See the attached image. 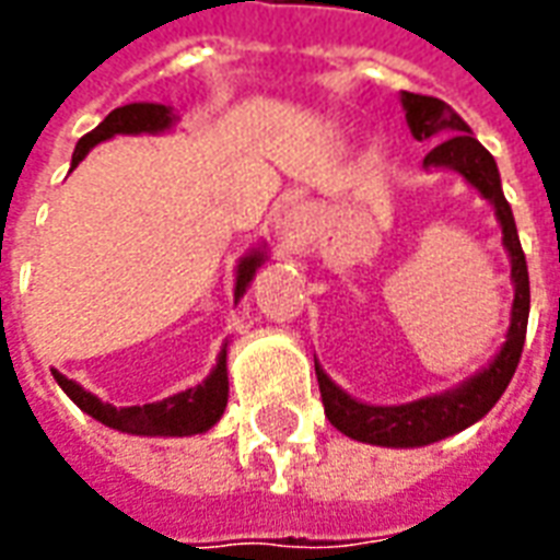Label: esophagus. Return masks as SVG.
Here are the masks:
<instances>
[{"label": "esophagus", "mask_w": 560, "mask_h": 560, "mask_svg": "<svg viewBox=\"0 0 560 560\" xmlns=\"http://www.w3.org/2000/svg\"><path fill=\"white\" fill-rule=\"evenodd\" d=\"M305 207H291L288 212H284V219H281V228H284V236H300V228H303V221H305Z\"/></svg>", "instance_id": "esophagus-1"}]
</instances>
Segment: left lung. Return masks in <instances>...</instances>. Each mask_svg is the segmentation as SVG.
<instances>
[{
  "instance_id": "obj_1",
  "label": "left lung",
  "mask_w": 560,
  "mask_h": 560,
  "mask_svg": "<svg viewBox=\"0 0 560 560\" xmlns=\"http://www.w3.org/2000/svg\"><path fill=\"white\" fill-rule=\"evenodd\" d=\"M401 107H405V119H408L413 138L420 143H434L429 155L422 159V167H450V171L462 173L494 207V215L501 221V233H504L510 267H513L510 276H513L516 296H513L506 341L501 345V351L494 353L492 363L441 396H425V399L408 401V405H365L336 387L327 372L315 363L324 413L329 417V422L353 441L377 446L434 444L441 438L468 429L492 411L494 401L504 396L506 384L513 381V372H516L530 308L528 264H525V252L518 243L513 209L501 191V173H498L492 152L474 138L468 122L441 98L401 92Z\"/></svg>"
}]
</instances>
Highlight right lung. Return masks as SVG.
I'll return each instance as SVG.
<instances>
[{"label":"right lung","instance_id":"add662e5","mask_svg":"<svg viewBox=\"0 0 560 560\" xmlns=\"http://www.w3.org/2000/svg\"><path fill=\"white\" fill-rule=\"evenodd\" d=\"M176 122V116L167 104H126V107H116L114 114L104 116V122L95 131H90L86 138L78 140L74 147V155H71V167H78L80 161L86 159L95 143L102 140H110L114 135H159V131H167V128ZM267 260V252L264 245L260 248H252L248 255L240 257V267H236V288H233V296L240 300L245 293V288L252 284L255 272L260 269V264ZM56 384L66 389V396L80 411L90 413L104 425H110L116 432L128 434H149V438H185V434H200L209 432L215 422L221 420V413L228 408V345L221 348L219 363L209 372V377L197 387L185 389V393H176L171 399L152 401V405H131V408H114L107 405L98 396H92L86 389L68 381L66 375L54 372Z\"/></svg>","mask_w":560,"mask_h":560}]
</instances>
